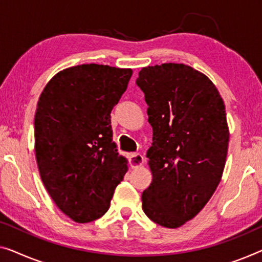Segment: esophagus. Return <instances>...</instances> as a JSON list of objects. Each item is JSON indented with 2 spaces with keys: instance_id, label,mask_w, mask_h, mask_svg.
Instances as JSON below:
<instances>
[{
  "instance_id": "esophagus-1",
  "label": "esophagus",
  "mask_w": 262,
  "mask_h": 262,
  "mask_svg": "<svg viewBox=\"0 0 262 262\" xmlns=\"http://www.w3.org/2000/svg\"><path fill=\"white\" fill-rule=\"evenodd\" d=\"M143 162H144V158L142 154L133 153L129 155V165L132 168H136V167L142 166Z\"/></svg>"
}]
</instances>
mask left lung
<instances>
[{"mask_svg": "<svg viewBox=\"0 0 262 262\" xmlns=\"http://www.w3.org/2000/svg\"><path fill=\"white\" fill-rule=\"evenodd\" d=\"M153 143L147 150L151 183L142 209L155 224L178 228L196 216L221 181L229 128L224 100L205 74L183 63L143 67Z\"/></svg>", "mask_w": 262, "mask_h": 262, "instance_id": "obj_1", "label": "left lung"}]
</instances>
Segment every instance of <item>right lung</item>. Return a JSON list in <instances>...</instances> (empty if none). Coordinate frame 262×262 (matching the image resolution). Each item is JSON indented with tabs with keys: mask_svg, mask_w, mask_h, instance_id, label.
<instances>
[{
	"mask_svg": "<svg viewBox=\"0 0 262 262\" xmlns=\"http://www.w3.org/2000/svg\"><path fill=\"white\" fill-rule=\"evenodd\" d=\"M132 74L95 63L66 68L38 99L34 128L41 180L61 212L79 224L106 214L128 170L113 141L111 112Z\"/></svg>",
	"mask_w": 262,
	"mask_h": 262,
	"instance_id": "add662e5",
	"label": "right lung"
}]
</instances>
